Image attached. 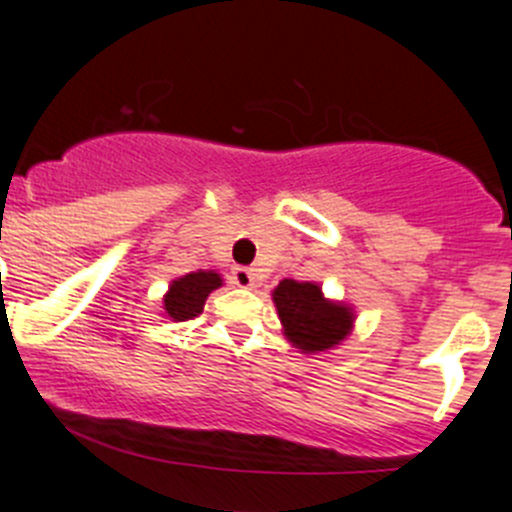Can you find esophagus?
Segmentation results:
<instances>
[{
  "instance_id": "1",
  "label": "esophagus",
  "mask_w": 512,
  "mask_h": 512,
  "mask_svg": "<svg viewBox=\"0 0 512 512\" xmlns=\"http://www.w3.org/2000/svg\"><path fill=\"white\" fill-rule=\"evenodd\" d=\"M233 282L238 284L240 289H255L260 279H257V274L252 272V269L238 267V269H235V272H233Z\"/></svg>"
}]
</instances>
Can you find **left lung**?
<instances>
[{
	"instance_id": "left-lung-1",
	"label": "left lung",
	"mask_w": 512,
	"mask_h": 512,
	"mask_svg": "<svg viewBox=\"0 0 512 512\" xmlns=\"http://www.w3.org/2000/svg\"><path fill=\"white\" fill-rule=\"evenodd\" d=\"M272 296L284 323L286 338L299 350H330L350 333L352 311L340 303L325 301L318 284L284 279Z\"/></svg>"
}]
</instances>
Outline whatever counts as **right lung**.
<instances>
[{
  "label": "right lung",
  "mask_w": 512,
  "mask_h": 512,
  "mask_svg": "<svg viewBox=\"0 0 512 512\" xmlns=\"http://www.w3.org/2000/svg\"><path fill=\"white\" fill-rule=\"evenodd\" d=\"M223 279L216 272H192L172 282L165 296V311L174 320H194L204 311V303Z\"/></svg>",
  "instance_id": "1"
}]
</instances>
